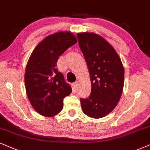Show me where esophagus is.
Returning a JSON list of instances; mask_svg holds the SVG:
<instances>
[{
	"label": "esophagus",
	"instance_id": "obj_1",
	"mask_svg": "<svg viewBox=\"0 0 150 150\" xmlns=\"http://www.w3.org/2000/svg\"><path fill=\"white\" fill-rule=\"evenodd\" d=\"M73 86H74V87H75V88H77V87H78V81H76V82L74 83Z\"/></svg>",
	"mask_w": 150,
	"mask_h": 150
}]
</instances>
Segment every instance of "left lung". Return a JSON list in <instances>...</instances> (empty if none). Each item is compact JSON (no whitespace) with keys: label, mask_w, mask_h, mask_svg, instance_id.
I'll use <instances>...</instances> for the list:
<instances>
[{"label":"left lung","mask_w":150,"mask_h":150,"mask_svg":"<svg viewBox=\"0 0 150 150\" xmlns=\"http://www.w3.org/2000/svg\"><path fill=\"white\" fill-rule=\"evenodd\" d=\"M77 37L91 81L89 97L80 98L81 109L89 117L101 118L111 112L120 99L124 67L116 51L101 36L86 32Z\"/></svg>","instance_id":"1"}]
</instances>
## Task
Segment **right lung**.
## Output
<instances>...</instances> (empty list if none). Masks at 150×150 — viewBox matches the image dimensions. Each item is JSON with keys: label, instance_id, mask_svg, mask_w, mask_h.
<instances>
[{"label": "right lung", "instance_id": "obj_1", "mask_svg": "<svg viewBox=\"0 0 150 150\" xmlns=\"http://www.w3.org/2000/svg\"><path fill=\"white\" fill-rule=\"evenodd\" d=\"M77 40L71 32L45 37L34 49L25 72V85L30 104L37 113L54 116L63 109V100L72 92L56 65L59 57Z\"/></svg>", "mask_w": 150, "mask_h": 150}]
</instances>
